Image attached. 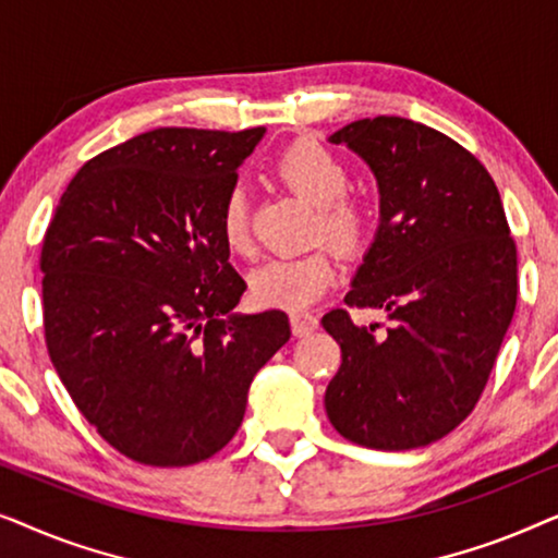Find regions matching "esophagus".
<instances>
[{"mask_svg": "<svg viewBox=\"0 0 558 558\" xmlns=\"http://www.w3.org/2000/svg\"><path fill=\"white\" fill-rule=\"evenodd\" d=\"M289 323H292V332L296 338H304V335L317 330L319 319L312 315V312H292V315H289Z\"/></svg>", "mask_w": 558, "mask_h": 558, "instance_id": "esophagus-1", "label": "esophagus"}]
</instances>
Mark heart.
<instances>
[{"label":"heart","instance_id":"b5f03b06","mask_svg":"<svg viewBox=\"0 0 558 558\" xmlns=\"http://www.w3.org/2000/svg\"><path fill=\"white\" fill-rule=\"evenodd\" d=\"M277 172L284 185L319 210L317 235L340 251L361 248L371 235L373 213L365 203L348 197L350 172L332 151L315 142H300L279 157ZM220 235L233 254L251 251L248 197L241 187L226 195L220 208ZM335 262L327 251L302 256H277L256 266L248 277L251 296L264 307L304 310L335 281Z\"/></svg>","mask_w":558,"mask_h":558}]
</instances>
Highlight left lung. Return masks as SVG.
<instances>
[{
    "instance_id": "1",
    "label": "left lung",
    "mask_w": 558,
    "mask_h": 558,
    "mask_svg": "<svg viewBox=\"0 0 558 558\" xmlns=\"http://www.w3.org/2000/svg\"><path fill=\"white\" fill-rule=\"evenodd\" d=\"M327 142L355 151L380 195L345 304L391 317L386 332L345 310L323 317L342 353L327 418L361 447H426L475 409L513 319L518 262L500 193L468 149L418 121L361 119Z\"/></svg>"
}]
</instances>
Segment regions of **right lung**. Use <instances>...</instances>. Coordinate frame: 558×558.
<instances>
[{"instance_id":"add662e5","label":"right lung","mask_w":558,"mask_h":558,"mask_svg":"<svg viewBox=\"0 0 558 558\" xmlns=\"http://www.w3.org/2000/svg\"><path fill=\"white\" fill-rule=\"evenodd\" d=\"M266 129L165 126L90 159L40 248L45 342L88 424L129 460L182 468L239 432L248 388L289 340L246 292L220 208Z\"/></svg>"}]
</instances>
